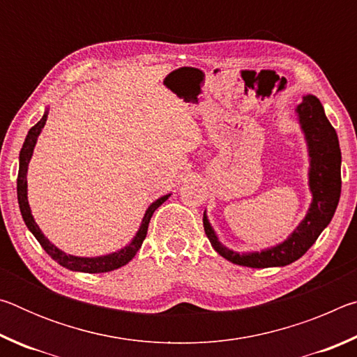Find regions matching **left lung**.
<instances>
[{
  "instance_id": "left-lung-1",
  "label": "left lung",
  "mask_w": 357,
  "mask_h": 357,
  "mask_svg": "<svg viewBox=\"0 0 357 357\" xmlns=\"http://www.w3.org/2000/svg\"><path fill=\"white\" fill-rule=\"evenodd\" d=\"M294 112L298 114L309 151V189L312 193L309 211L283 243L259 252H236L223 245L204 211L203 227L211 245L219 255L234 264L247 268H275L291 264L315 244L334 217L342 192V153L337 132L326 118L321 102L315 96H304Z\"/></svg>"
}]
</instances>
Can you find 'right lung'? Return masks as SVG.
I'll return each mask as SVG.
<instances>
[{"mask_svg": "<svg viewBox=\"0 0 357 357\" xmlns=\"http://www.w3.org/2000/svg\"><path fill=\"white\" fill-rule=\"evenodd\" d=\"M47 116H48V108L44 113V116L40 118V121L36 126H33L29 129L28 135L25 138V143H23L20 155H19V178H17V198H19V206H20V213L23 220H25L26 227L29 231L34 234V238L39 241V244L42 245L48 255H50L55 261H58L61 266H64L66 269L70 271H77V273H88V274H99V273H110V271H114L121 268V266L128 264L132 258L135 257V253L140 249L144 238H146L148 233V225L151 217H153L154 211L160 206L162 203L168 200V197L172 193H167V195L157 198L155 202L149 204V208L144 213L143 219H142V225L138 228V231L134 238H132L130 243L113 253H108V255H100V257H75V255H69V253L63 252L61 249H58L55 244H52L50 241L45 238V234L40 231V228L38 223H36L34 217L31 214V208H29L28 203V181H26V173H28V165L29 160L33 157V151L36 143H38V137L40 135L42 129L47 123Z\"/></svg>", "mask_w": 357, "mask_h": 357, "instance_id": "right-lung-1", "label": "right lung"}]
</instances>
